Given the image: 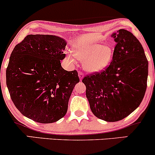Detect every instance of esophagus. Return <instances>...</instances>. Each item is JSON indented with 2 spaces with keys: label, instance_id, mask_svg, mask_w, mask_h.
Instances as JSON below:
<instances>
[{
  "label": "esophagus",
  "instance_id": "obj_1",
  "mask_svg": "<svg viewBox=\"0 0 155 155\" xmlns=\"http://www.w3.org/2000/svg\"><path fill=\"white\" fill-rule=\"evenodd\" d=\"M78 76H79L80 81H81V80H82V79H83V77H84V75H83L82 72L79 71V74H78Z\"/></svg>",
  "mask_w": 155,
  "mask_h": 155
}]
</instances>
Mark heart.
<instances>
[{
	"label": "heart",
	"instance_id": "heart-1",
	"mask_svg": "<svg viewBox=\"0 0 155 155\" xmlns=\"http://www.w3.org/2000/svg\"><path fill=\"white\" fill-rule=\"evenodd\" d=\"M73 53L76 59L83 61L84 70L91 74L104 71L113 60L114 48L111 44H104L98 41L76 45L73 48ZM72 54H68V58L71 63L76 60Z\"/></svg>",
	"mask_w": 155,
	"mask_h": 155
}]
</instances>
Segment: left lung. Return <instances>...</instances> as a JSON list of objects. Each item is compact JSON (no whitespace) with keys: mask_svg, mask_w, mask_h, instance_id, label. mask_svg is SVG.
Returning <instances> with one entry per match:
<instances>
[{"mask_svg":"<svg viewBox=\"0 0 155 155\" xmlns=\"http://www.w3.org/2000/svg\"><path fill=\"white\" fill-rule=\"evenodd\" d=\"M116 42L111 64L101 73L85 76L86 96L96 117L117 122L130 114L144 97L148 60L132 33L120 29L111 35Z\"/></svg>","mask_w":155,"mask_h":155,"instance_id":"8db88e82","label":"left lung"}]
</instances>
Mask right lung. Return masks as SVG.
Listing matches in <instances>:
<instances>
[{
    "label": "right lung",
    "instance_id": "1",
    "mask_svg": "<svg viewBox=\"0 0 155 155\" xmlns=\"http://www.w3.org/2000/svg\"><path fill=\"white\" fill-rule=\"evenodd\" d=\"M67 41L54 35H28L14 48L6 68V85L16 108L25 117L53 123L65 116L76 71H68L60 60Z\"/></svg>",
    "mask_w": 155,
    "mask_h": 155
}]
</instances>
